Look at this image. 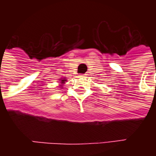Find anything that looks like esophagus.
Listing matches in <instances>:
<instances>
[{
  "label": "esophagus",
  "instance_id": "34e87169",
  "mask_svg": "<svg viewBox=\"0 0 156 156\" xmlns=\"http://www.w3.org/2000/svg\"><path fill=\"white\" fill-rule=\"evenodd\" d=\"M80 77H82V78H85V75H81Z\"/></svg>",
  "mask_w": 156,
  "mask_h": 156
}]
</instances>
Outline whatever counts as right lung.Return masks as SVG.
Returning <instances> with one entry per match:
<instances>
[{"instance_id":"right-lung-1","label":"right lung","mask_w":156,"mask_h":156,"mask_svg":"<svg viewBox=\"0 0 156 156\" xmlns=\"http://www.w3.org/2000/svg\"><path fill=\"white\" fill-rule=\"evenodd\" d=\"M67 82V79L65 78H59V88H62L63 87V84H64L65 83Z\"/></svg>"}]
</instances>
